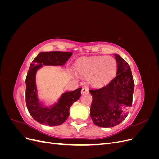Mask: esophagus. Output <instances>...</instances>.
<instances>
[{"label":"esophagus","instance_id":"1","mask_svg":"<svg viewBox=\"0 0 159 159\" xmlns=\"http://www.w3.org/2000/svg\"><path fill=\"white\" fill-rule=\"evenodd\" d=\"M81 93H88L89 92V89L88 88H83L82 89H81Z\"/></svg>","mask_w":159,"mask_h":159}]
</instances>
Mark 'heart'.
<instances>
[{
	"mask_svg": "<svg viewBox=\"0 0 159 159\" xmlns=\"http://www.w3.org/2000/svg\"><path fill=\"white\" fill-rule=\"evenodd\" d=\"M75 68L79 74L89 75L91 85L103 86L111 82L116 75L117 62L111 56L88 57L79 60Z\"/></svg>",
	"mask_w": 159,
	"mask_h": 159,
	"instance_id": "b5f03b06",
	"label": "heart"
}]
</instances>
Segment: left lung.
Returning <instances> with one entry per match:
<instances>
[{"instance_id": "8db88e82", "label": "left lung", "mask_w": 159, "mask_h": 159, "mask_svg": "<svg viewBox=\"0 0 159 159\" xmlns=\"http://www.w3.org/2000/svg\"><path fill=\"white\" fill-rule=\"evenodd\" d=\"M117 62V75L107 85L89 90L93 100L90 116L101 127H112L121 123L132 106L134 83L131 68L126 61L115 54Z\"/></svg>"}]
</instances>
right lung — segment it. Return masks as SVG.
Instances as JSON below:
<instances>
[{
	"instance_id": "right-lung-1",
	"label": "right lung",
	"mask_w": 159,
	"mask_h": 159,
	"mask_svg": "<svg viewBox=\"0 0 159 159\" xmlns=\"http://www.w3.org/2000/svg\"><path fill=\"white\" fill-rule=\"evenodd\" d=\"M72 55L71 52L53 51L40 52L30 64L26 78V103L33 119L47 126L60 125L68 119L70 108L81 96V88L67 91L61 95L58 102L50 107H43L38 102L36 86L37 70L44 66H63Z\"/></svg>"
}]
</instances>
